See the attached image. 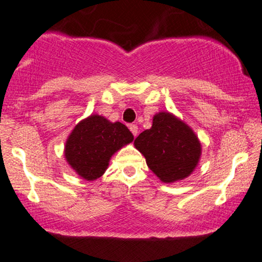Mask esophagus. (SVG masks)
Returning a JSON list of instances; mask_svg holds the SVG:
<instances>
[{"instance_id": "obj_1", "label": "esophagus", "mask_w": 262, "mask_h": 262, "mask_svg": "<svg viewBox=\"0 0 262 262\" xmlns=\"http://www.w3.org/2000/svg\"><path fill=\"white\" fill-rule=\"evenodd\" d=\"M129 129H130V132H132V133H133L134 137H137L138 133H139L138 125L137 124H130V125H129Z\"/></svg>"}]
</instances>
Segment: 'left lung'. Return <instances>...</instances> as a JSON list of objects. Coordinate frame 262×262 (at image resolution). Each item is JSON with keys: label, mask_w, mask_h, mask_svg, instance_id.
<instances>
[{"label": "left lung", "mask_w": 262, "mask_h": 262, "mask_svg": "<svg viewBox=\"0 0 262 262\" xmlns=\"http://www.w3.org/2000/svg\"><path fill=\"white\" fill-rule=\"evenodd\" d=\"M146 164L162 183H177L193 173L200 162L202 145L190 125L170 112L154 116L152 127L134 140Z\"/></svg>", "instance_id": "8db88e82"}]
</instances>
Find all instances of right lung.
Masks as SVG:
<instances>
[{"label":"right lung","mask_w":262,"mask_h":262,"mask_svg":"<svg viewBox=\"0 0 262 262\" xmlns=\"http://www.w3.org/2000/svg\"><path fill=\"white\" fill-rule=\"evenodd\" d=\"M133 140V134L123 123L91 115L78 122L66 139L65 160L82 179L94 181L107 169L115 152Z\"/></svg>","instance_id":"obj_1"}]
</instances>
